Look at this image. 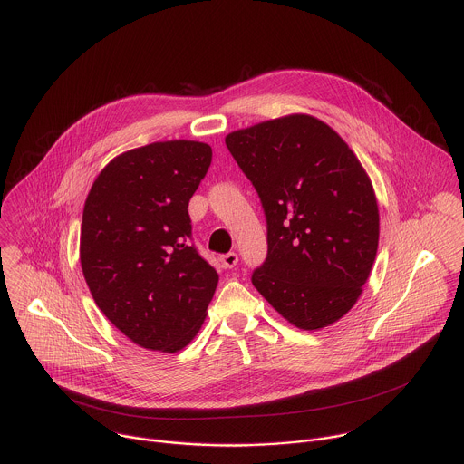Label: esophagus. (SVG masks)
<instances>
[{
	"instance_id": "obj_1",
	"label": "esophagus",
	"mask_w": 464,
	"mask_h": 464,
	"mask_svg": "<svg viewBox=\"0 0 464 464\" xmlns=\"http://www.w3.org/2000/svg\"><path fill=\"white\" fill-rule=\"evenodd\" d=\"M219 261H221L223 267H234V266L237 265L239 257H237V254H234V252H228V254L221 256V257H219Z\"/></svg>"
}]
</instances>
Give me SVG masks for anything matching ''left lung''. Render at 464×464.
I'll list each match as a JSON object with an SVG mask.
<instances>
[{
    "instance_id": "1",
    "label": "left lung",
    "mask_w": 464,
    "mask_h": 464,
    "mask_svg": "<svg viewBox=\"0 0 464 464\" xmlns=\"http://www.w3.org/2000/svg\"><path fill=\"white\" fill-rule=\"evenodd\" d=\"M265 207L267 257L252 284L291 325L320 331L359 300L379 246V205L350 146L289 114L225 137Z\"/></svg>"
}]
</instances>
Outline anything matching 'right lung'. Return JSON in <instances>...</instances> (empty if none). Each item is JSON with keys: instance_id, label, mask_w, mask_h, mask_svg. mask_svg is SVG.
<instances>
[{"instance_id": "1", "label": "right lung", "mask_w": 464, "mask_h": 464, "mask_svg": "<svg viewBox=\"0 0 464 464\" xmlns=\"http://www.w3.org/2000/svg\"><path fill=\"white\" fill-rule=\"evenodd\" d=\"M212 159L208 144L151 142L114 157L82 216L80 265L107 320L135 344L179 352L198 334L218 273L191 239L189 199Z\"/></svg>"}]
</instances>
